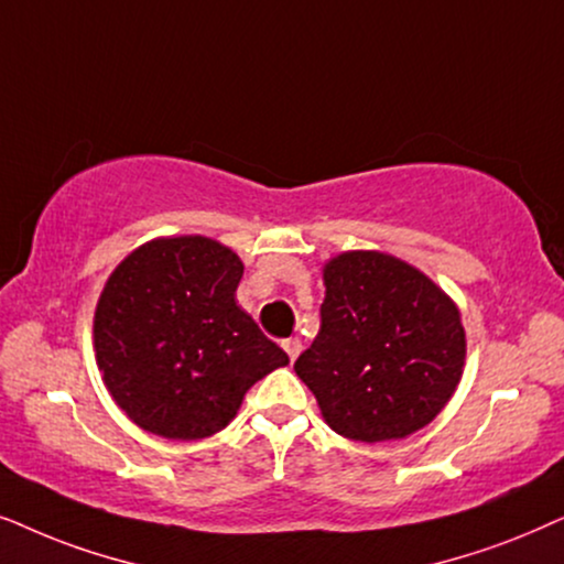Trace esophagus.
<instances>
[{
  "instance_id": "obj_1",
  "label": "esophagus",
  "mask_w": 564,
  "mask_h": 564,
  "mask_svg": "<svg viewBox=\"0 0 564 564\" xmlns=\"http://www.w3.org/2000/svg\"><path fill=\"white\" fill-rule=\"evenodd\" d=\"M283 350L289 352L291 360H296L299 352H302V340L299 337H289V340H283Z\"/></svg>"
}]
</instances>
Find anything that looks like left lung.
Masks as SVG:
<instances>
[{"label": "left lung", "instance_id": "8db88e82", "mask_svg": "<svg viewBox=\"0 0 564 564\" xmlns=\"http://www.w3.org/2000/svg\"><path fill=\"white\" fill-rule=\"evenodd\" d=\"M322 278L319 333L294 369L325 423L360 444L420 431L464 373L456 304L410 262L377 250L337 254Z\"/></svg>", "mask_w": 564, "mask_h": 564}]
</instances>
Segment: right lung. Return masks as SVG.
Masks as SVG:
<instances>
[{
	"instance_id": "1",
	"label": "right lung",
	"mask_w": 564,
	"mask_h": 564,
	"mask_svg": "<svg viewBox=\"0 0 564 564\" xmlns=\"http://www.w3.org/2000/svg\"><path fill=\"white\" fill-rule=\"evenodd\" d=\"M242 273L237 252L198 235L152 239L110 273L95 310L97 369L147 433L208 438L254 381L289 364L237 306Z\"/></svg>"
}]
</instances>
